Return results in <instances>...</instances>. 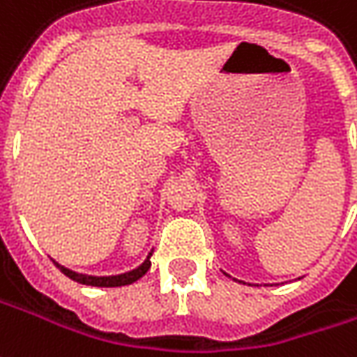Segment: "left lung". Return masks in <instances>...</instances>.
<instances>
[{
  "mask_svg": "<svg viewBox=\"0 0 357 357\" xmlns=\"http://www.w3.org/2000/svg\"><path fill=\"white\" fill-rule=\"evenodd\" d=\"M224 274H226V273H224ZM226 276H230V274H226ZM238 282H241V280H238Z\"/></svg>",
  "mask_w": 357,
  "mask_h": 357,
  "instance_id": "8db88e82",
  "label": "left lung"
}]
</instances>
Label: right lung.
<instances>
[{
	"label": "right lung",
	"instance_id": "obj_1",
	"mask_svg": "<svg viewBox=\"0 0 357 357\" xmlns=\"http://www.w3.org/2000/svg\"><path fill=\"white\" fill-rule=\"evenodd\" d=\"M151 257H153V251L146 255L141 265L133 268V271H129V273L123 274H116V276H91V274H79L71 271V268H67V266H61L59 263H56V266L61 271V273L69 276L71 280L79 284H84V286H96V288H116V286H127V284H133L137 282L141 276L146 274V271L151 268Z\"/></svg>",
	"mask_w": 357,
	"mask_h": 357
}]
</instances>
